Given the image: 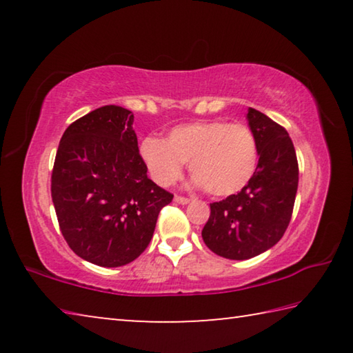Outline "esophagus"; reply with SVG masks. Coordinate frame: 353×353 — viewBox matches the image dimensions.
I'll return each mask as SVG.
<instances>
[{"label": "esophagus", "instance_id": "esophagus-1", "mask_svg": "<svg viewBox=\"0 0 353 353\" xmlns=\"http://www.w3.org/2000/svg\"><path fill=\"white\" fill-rule=\"evenodd\" d=\"M174 201L177 202V204H182V205H185V204H188L190 202V199L188 198H185V196H174Z\"/></svg>", "mask_w": 353, "mask_h": 353}]
</instances>
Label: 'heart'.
<instances>
[{
    "label": "heart",
    "instance_id": "heart-1",
    "mask_svg": "<svg viewBox=\"0 0 353 353\" xmlns=\"http://www.w3.org/2000/svg\"><path fill=\"white\" fill-rule=\"evenodd\" d=\"M140 155L149 174L162 187H170L190 162L196 187L225 198L241 191L259 165V145L246 124L221 119L194 121L172 128L165 140L146 137Z\"/></svg>",
    "mask_w": 353,
    "mask_h": 353
}]
</instances>
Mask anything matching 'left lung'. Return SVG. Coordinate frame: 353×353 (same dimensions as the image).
I'll return each instance as SVG.
<instances>
[{
    "label": "left lung",
    "instance_id": "left-lung-1",
    "mask_svg": "<svg viewBox=\"0 0 353 353\" xmlns=\"http://www.w3.org/2000/svg\"><path fill=\"white\" fill-rule=\"evenodd\" d=\"M249 128L259 145V165L240 193L210 204L202 240L219 256L248 260L280 241L294 207L299 165L285 128L249 107Z\"/></svg>",
    "mask_w": 353,
    "mask_h": 353
}]
</instances>
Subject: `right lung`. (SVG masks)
Masks as SVG:
<instances>
[{
    "label": "right lung",
    "mask_w": 353,
    "mask_h": 353,
    "mask_svg": "<svg viewBox=\"0 0 353 353\" xmlns=\"http://www.w3.org/2000/svg\"><path fill=\"white\" fill-rule=\"evenodd\" d=\"M134 113L104 105L71 123L59 143L51 196L59 227L81 259L104 268L134 261L172 194L148 177Z\"/></svg>",
    "instance_id": "obj_1"
}]
</instances>
